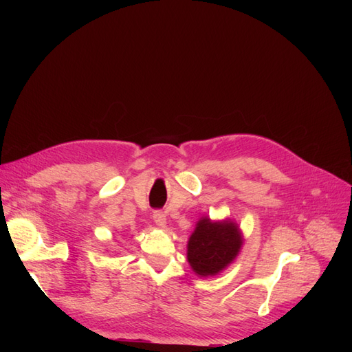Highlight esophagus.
Listing matches in <instances>:
<instances>
[{"label": "esophagus", "instance_id": "1", "mask_svg": "<svg viewBox=\"0 0 352 352\" xmlns=\"http://www.w3.org/2000/svg\"><path fill=\"white\" fill-rule=\"evenodd\" d=\"M153 219L158 228H166V214L163 211H154Z\"/></svg>", "mask_w": 352, "mask_h": 352}]
</instances>
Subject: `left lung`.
I'll return each mask as SVG.
<instances>
[{"mask_svg": "<svg viewBox=\"0 0 352 352\" xmlns=\"http://www.w3.org/2000/svg\"><path fill=\"white\" fill-rule=\"evenodd\" d=\"M243 245L242 230L232 219L201 217L186 245V258L199 278L217 276L236 260Z\"/></svg>", "mask_w": 352, "mask_h": 352, "instance_id": "left-lung-1", "label": "left lung"}]
</instances>
